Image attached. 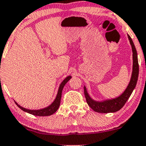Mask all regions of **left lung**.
<instances>
[{
    "label": "left lung",
    "instance_id": "left-lung-1",
    "mask_svg": "<svg viewBox=\"0 0 146 146\" xmlns=\"http://www.w3.org/2000/svg\"><path fill=\"white\" fill-rule=\"evenodd\" d=\"M129 42L132 46V52H133V70L132 78H131L130 82L128 84L127 89L123 92L122 95L116 98L112 99V100H105L104 102H96L93 100L89 97L85 86L84 87V93L85 96L86 102L88 105L94 110L95 111L98 113H110V112H116L121 110L126 103L129 96L132 94L133 90L135 88L137 84V80H138L139 76V63H138V57H137V52L130 36L128 35Z\"/></svg>",
    "mask_w": 146,
    "mask_h": 146
}]
</instances>
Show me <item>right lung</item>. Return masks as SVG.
<instances>
[{
    "label": "right lung",
    "mask_w": 146,
    "mask_h": 146,
    "mask_svg": "<svg viewBox=\"0 0 146 146\" xmlns=\"http://www.w3.org/2000/svg\"><path fill=\"white\" fill-rule=\"evenodd\" d=\"M70 78H71L70 76H68L66 79L64 80V81L62 82V83H61L55 100H54V102H52L50 106L46 107V108L42 109V110H28V109H25L23 108V107H21L20 105H19L17 103V102H16V104H17V106H18L21 110H22L24 111L28 112L29 113H31V114L35 115V116H50V115L53 114V113H55L57 110H58L59 107H60L61 97H62V90H63L64 86L66 84L67 82L70 79Z\"/></svg>",
    "instance_id": "obj_1"
}]
</instances>
